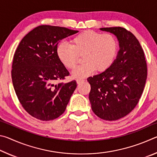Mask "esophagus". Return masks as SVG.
Instances as JSON below:
<instances>
[{"label":"esophagus","mask_w":157,"mask_h":157,"mask_svg":"<svg viewBox=\"0 0 157 157\" xmlns=\"http://www.w3.org/2000/svg\"><path fill=\"white\" fill-rule=\"evenodd\" d=\"M76 81H77V83H78V84H80V83H82V82H84V79H78Z\"/></svg>","instance_id":"esophagus-1"}]
</instances>
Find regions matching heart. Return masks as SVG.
Wrapping results in <instances>:
<instances>
[{
	"label": "heart",
	"mask_w": 157,
	"mask_h": 157,
	"mask_svg": "<svg viewBox=\"0 0 157 157\" xmlns=\"http://www.w3.org/2000/svg\"><path fill=\"white\" fill-rule=\"evenodd\" d=\"M118 50V41L113 34L86 30L74 36L70 44L62 42L58 45L57 56L68 69L75 67L79 56H82L84 63L71 73L73 78H82L95 70L98 72L107 71L115 60Z\"/></svg>",
	"instance_id": "heart-1"
}]
</instances>
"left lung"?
<instances>
[{
    "instance_id": "obj_1",
    "label": "left lung",
    "mask_w": 157,
    "mask_h": 157,
    "mask_svg": "<svg viewBox=\"0 0 157 157\" xmlns=\"http://www.w3.org/2000/svg\"><path fill=\"white\" fill-rule=\"evenodd\" d=\"M100 30L113 34L120 49L107 71L87 79L91 84L89 98L95 115L116 121L129 114L139 102L147 79V63L139 41L131 32L121 27Z\"/></svg>"
}]
</instances>
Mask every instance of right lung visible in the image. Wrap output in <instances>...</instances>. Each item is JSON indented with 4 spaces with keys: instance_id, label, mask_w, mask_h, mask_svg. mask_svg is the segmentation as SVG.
<instances>
[{
    "instance_id": "add662e5",
    "label": "right lung",
    "mask_w": 157,
    "mask_h": 157,
    "mask_svg": "<svg viewBox=\"0 0 157 157\" xmlns=\"http://www.w3.org/2000/svg\"><path fill=\"white\" fill-rule=\"evenodd\" d=\"M78 33L66 28L40 25L28 33L14 53L12 79L18 99L27 112L48 121L64 112L76 81L59 82L69 75L57 56L62 39Z\"/></svg>"
}]
</instances>
